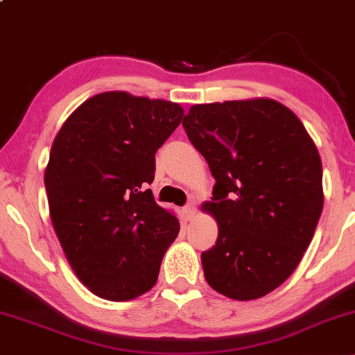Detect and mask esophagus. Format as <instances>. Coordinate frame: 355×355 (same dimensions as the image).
Masks as SVG:
<instances>
[{"label":"esophagus","mask_w":355,"mask_h":355,"mask_svg":"<svg viewBox=\"0 0 355 355\" xmlns=\"http://www.w3.org/2000/svg\"><path fill=\"white\" fill-rule=\"evenodd\" d=\"M195 214H197V203L190 200L185 207H183V215H185L187 220H191L195 217Z\"/></svg>","instance_id":"34e87169"}]
</instances>
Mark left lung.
Returning <instances> with one entry per match:
<instances>
[{"mask_svg":"<svg viewBox=\"0 0 355 355\" xmlns=\"http://www.w3.org/2000/svg\"><path fill=\"white\" fill-rule=\"evenodd\" d=\"M182 125L215 178L205 209L218 237L202 254L205 280L235 300L267 295L299 266L320 218L317 146L291 110L266 98L193 105Z\"/></svg>","mask_w":355,"mask_h":355,"instance_id":"left-lung-1","label":"left lung"}]
</instances>
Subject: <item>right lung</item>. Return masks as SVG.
<instances>
[{
	"label": "right lung",
	"instance_id": "obj_1",
	"mask_svg": "<svg viewBox=\"0 0 355 355\" xmlns=\"http://www.w3.org/2000/svg\"><path fill=\"white\" fill-rule=\"evenodd\" d=\"M183 108L125 92L80 105L53 141L44 187L68 262L93 294L130 300L153 287L180 223L155 202V153Z\"/></svg>",
	"mask_w": 355,
	"mask_h": 355
}]
</instances>
